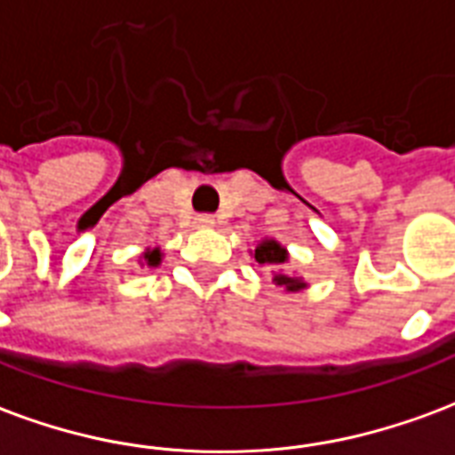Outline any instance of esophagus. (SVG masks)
<instances>
[{"mask_svg":"<svg viewBox=\"0 0 455 455\" xmlns=\"http://www.w3.org/2000/svg\"><path fill=\"white\" fill-rule=\"evenodd\" d=\"M195 227H200V228L214 227V217H212V214H200V217L195 219Z\"/></svg>","mask_w":455,"mask_h":455,"instance_id":"esophagus-1","label":"esophagus"}]
</instances>
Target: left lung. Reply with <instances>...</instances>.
<instances>
[{
    "label": "left lung",
    "instance_id": "8db88e82",
    "mask_svg": "<svg viewBox=\"0 0 455 455\" xmlns=\"http://www.w3.org/2000/svg\"><path fill=\"white\" fill-rule=\"evenodd\" d=\"M255 260L260 262V265H284L289 260L287 248L277 241H272V238H265L258 243L255 248ZM272 282L282 287L284 291H301L306 289V282L301 277H291V275H284V272H277Z\"/></svg>",
    "mask_w": 455,
    "mask_h": 455
}]
</instances>
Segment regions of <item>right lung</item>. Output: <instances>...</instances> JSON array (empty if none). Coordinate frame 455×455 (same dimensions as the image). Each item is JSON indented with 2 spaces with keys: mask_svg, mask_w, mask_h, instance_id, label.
I'll list each match as a JSON object with an SVG mask.
<instances>
[{
  "mask_svg": "<svg viewBox=\"0 0 455 455\" xmlns=\"http://www.w3.org/2000/svg\"><path fill=\"white\" fill-rule=\"evenodd\" d=\"M142 258H144V262L149 265V267H156V265L161 262V251H159V248H149V251H147Z\"/></svg>",
  "mask_w": 455,
  "mask_h": 455,
  "instance_id": "add662e5",
  "label": "right lung"
}]
</instances>
